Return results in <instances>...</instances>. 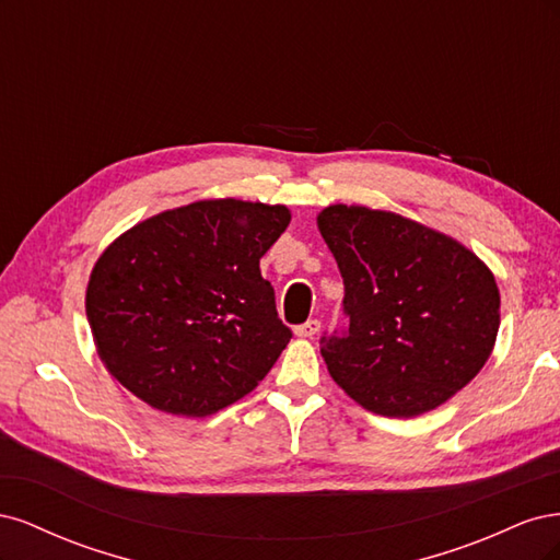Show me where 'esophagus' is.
<instances>
[{
	"instance_id": "34e87169",
	"label": "esophagus",
	"mask_w": 560,
	"mask_h": 560,
	"mask_svg": "<svg viewBox=\"0 0 560 560\" xmlns=\"http://www.w3.org/2000/svg\"><path fill=\"white\" fill-rule=\"evenodd\" d=\"M294 331H296V336H301V338H313V336L319 331V319H306V322H303V325H299Z\"/></svg>"
}]
</instances>
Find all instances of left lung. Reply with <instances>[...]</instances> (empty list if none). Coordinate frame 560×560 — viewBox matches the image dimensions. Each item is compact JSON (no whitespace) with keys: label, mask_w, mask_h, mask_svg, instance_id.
<instances>
[{"label":"left lung","mask_w":560,"mask_h":560,"mask_svg":"<svg viewBox=\"0 0 560 560\" xmlns=\"http://www.w3.org/2000/svg\"><path fill=\"white\" fill-rule=\"evenodd\" d=\"M343 278L346 329L319 338L331 378L364 409L411 418L479 374L500 327L495 278L460 243L360 206L317 217Z\"/></svg>","instance_id":"8db88e82"}]
</instances>
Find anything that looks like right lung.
<instances>
[{
    "instance_id": "add662e5",
    "label": "right lung",
    "mask_w": 560,
    "mask_h": 560,
    "mask_svg": "<svg viewBox=\"0 0 560 560\" xmlns=\"http://www.w3.org/2000/svg\"><path fill=\"white\" fill-rule=\"evenodd\" d=\"M290 219L284 206L198 200L114 241L86 292L109 374L175 416H208L252 393L292 338L259 270Z\"/></svg>"
}]
</instances>
